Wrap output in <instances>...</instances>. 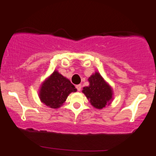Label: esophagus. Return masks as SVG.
I'll return each mask as SVG.
<instances>
[{"label":"esophagus","mask_w":156,"mask_h":156,"mask_svg":"<svg viewBox=\"0 0 156 156\" xmlns=\"http://www.w3.org/2000/svg\"><path fill=\"white\" fill-rule=\"evenodd\" d=\"M76 89L78 91H80V89H81V85H80V84L76 85Z\"/></svg>","instance_id":"1"}]
</instances>
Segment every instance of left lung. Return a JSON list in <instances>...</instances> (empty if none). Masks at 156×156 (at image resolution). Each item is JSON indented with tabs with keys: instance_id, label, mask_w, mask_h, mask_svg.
I'll list each match as a JSON object with an SVG mask.
<instances>
[{
	"instance_id": "1",
	"label": "left lung",
	"mask_w": 156,
	"mask_h": 156,
	"mask_svg": "<svg viewBox=\"0 0 156 156\" xmlns=\"http://www.w3.org/2000/svg\"><path fill=\"white\" fill-rule=\"evenodd\" d=\"M89 85L83 88L82 92L85 94L91 105L97 109L105 108L113 101L112 87L105 81L98 72H95L88 78Z\"/></svg>"
}]
</instances>
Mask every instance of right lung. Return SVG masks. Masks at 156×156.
I'll use <instances>...</instances> for the list:
<instances>
[{"label": "right lung", "mask_w": 156, "mask_h": 156, "mask_svg": "<svg viewBox=\"0 0 156 156\" xmlns=\"http://www.w3.org/2000/svg\"><path fill=\"white\" fill-rule=\"evenodd\" d=\"M77 89L70 80L54 70L42 82L39 91L41 102L51 108H58L64 104L71 92Z\"/></svg>", "instance_id": "add662e5"}]
</instances>
